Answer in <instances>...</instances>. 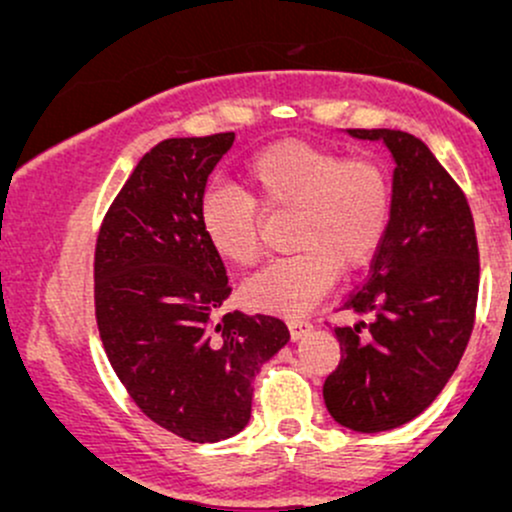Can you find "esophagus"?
Instances as JSON below:
<instances>
[{"label": "esophagus", "mask_w": 512, "mask_h": 512, "mask_svg": "<svg viewBox=\"0 0 512 512\" xmlns=\"http://www.w3.org/2000/svg\"><path fill=\"white\" fill-rule=\"evenodd\" d=\"M310 330H313V325H310L308 320H298V317H293V320H289V332L293 339H301L308 334Z\"/></svg>", "instance_id": "34e87169"}]
</instances>
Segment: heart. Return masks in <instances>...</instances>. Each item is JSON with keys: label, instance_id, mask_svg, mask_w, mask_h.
Instances as JSON below:
<instances>
[{"label": "heart", "instance_id": "obj_1", "mask_svg": "<svg viewBox=\"0 0 512 512\" xmlns=\"http://www.w3.org/2000/svg\"><path fill=\"white\" fill-rule=\"evenodd\" d=\"M250 194L211 187L199 199V226L223 260L250 267L260 257L257 207L291 209V255L250 276L245 303L298 315L332 286L337 264L351 269L383 243L392 214V185L383 163L344 156L305 139H281L245 163Z\"/></svg>", "mask_w": 512, "mask_h": 512}]
</instances>
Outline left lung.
I'll use <instances>...</instances> for the list:
<instances>
[{"label":"left lung","instance_id":"left-lung-1","mask_svg":"<svg viewBox=\"0 0 512 512\" xmlns=\"http://www.w3.org/2000/svg\"><path fill=\"white\" fill-rule=\"evenodd\" d=\"M346 132L392 154V214L366 284L342 303L370 322L334 327L342 361L322 395L337 424L380 433L416 419L455 373L474 327L479 248L467 197L421 139Z\"/></svg>","mask_w":512,"mask_h":512}]
</instances>
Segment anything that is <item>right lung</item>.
I'll use <instances>...</instances> for the list:
<instances>
[{
	"label": "right lung",
	"mask_w": 512,
	"mask_h": 512,
	"mask_svg": "<svg viewBox=\"0 0 512 512\" xmlns=\"http://www.w3.org/2000/svg\"><path fill=\"white\" fill-rule=\"evenodd\" d=\"M236 134L156 144L105 214L96 243V320L110 366L158 426L219 443L250 421L252 380L289 327L272 315H211L231 296L199 199Z\"/></svg>",
	"instance_id": "right-lung-1"
}]
</instances>
